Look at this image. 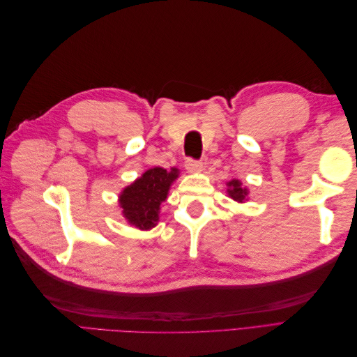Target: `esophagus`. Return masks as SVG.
<instances>
[{
  "label": "esophagus",
  "instance_id": "1",
  "mask_svg": "<svg viewBox=\"0 0 357 357\" xmlns=\"http://www.w3.org/2000/svg\"><path fill=\"white\" fill-rule=\"evenodd\" d=\"M185 167H186V169H188L189 172H199V171H202V162L193 160V159H188Z\"/></svg>",
  "mask_w": 357,
  "mask_h": 357
}]
</instances>
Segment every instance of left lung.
<instances>
[{"label":"left lung","instance_id":"8db88e82","mask_svg":"<svg viewBox=\"0 0 357 357\" xmlns=\"http://www.w3.org/2000/svg\"><path fill=\"white\" fill-rule=\"evenodd\" d=\"M226 193L231 199H234L235 202H245L248 199V189L245 186H243V183L236 178H232L229 181H226Z\"/></svg>","mask_w":357,"mask_h":357}]
</instances>
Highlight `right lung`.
Here are the masks:
<instances>
[{
	"label": "right lung",
	"instance_id": "add662e5",
	"mask_svg": "<svg viewBox=\"0 0 357 357\" xmlns=\"http://www.w3.org/2000/svg\"><path fill=\"white\" fill-rule=\"evenodd\" d=\"M180 176V169L160 167L144 171L142 177L119 193V207L122 208L125 220L137 229L149 231L159 222L160 205L168 198L171 185Z\"/></svg>",
	"mask_w": 357,
	"mask_h": 357
}]
</instances>
